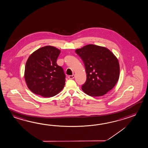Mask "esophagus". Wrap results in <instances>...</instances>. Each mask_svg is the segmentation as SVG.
Instances as JSON below:
<instances>
[{"label":"esophagus","mask_w":148,"mask_h":148,"mask_svg":"<svg viewBox=\"0 0 148 148\" xmlns=\"http://www.w3.org/2000/svg\"><path fill=\"white\" fill-rule=\"evenodd\" d=\"M69 77V79H73L74 77H75V75H74V74H73L72 75L69 76V77Z\"/></svg>","instance_id":"obj_1"}]
</instances>
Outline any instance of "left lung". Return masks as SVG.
<instances>
[{
	"instance_id": "left-lung-1",
	"label": "left lung",
	"mask_w": 148,
	"mask_h": 148,
	"mask_svg": "<svg viewBox=\"0 0 148 148\" xmlns=\"http://www.w3.org/2000/svg\"><path fill=\"white\" fill-rule=\"evenodd\" d=\"M84 64L86 80L83 91L91 97H100L118 82L120 67L117 57L108 48L90 44L75 50Z\"/></svg>"
}]
</instances>
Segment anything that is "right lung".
I'll list each match as a JSON object with an SVG mask.
<instances>
[{"label":"right lung","mask_w":148,"mask_h":148,"mask_svg":"<svg viewBox=\"0 0 148 148\" xmlns=\"http://www.w3.org/2000/svg\"><path fill=\"white\" fill-rule=\"evenodd\" d=\"M60 50L55 47L40 48L30 55L24 71L26 85L31 91L43 97L58 94L65 84L62 67L57 64Z\"/></svg>","instance_id":"add662e5"}]
</instances>
